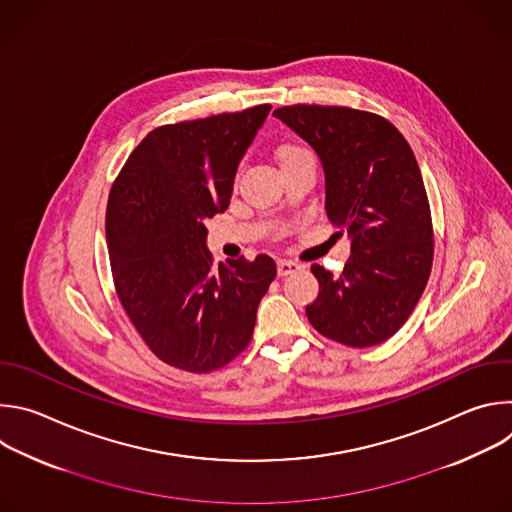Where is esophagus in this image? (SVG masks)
Here are the masks:
<instances>
[{
    "label": "esophagus",
    "instance_id": "esophagus-1",
    "mask_svg": "<svg viewBox=\"0 0 512 512\" xmlns=\"http://www.w3.org/2000/svg\"><path fill=\"white\" fill-rule=\"evenodd\" d=\"M302 265L300 263H296V261H291V259H281V261H277V275L279 277H285V275H289V273H294V271H298Z\"/></svg>",
    "mask_w": 512,
    "mask_h": 512
}]
</instances>
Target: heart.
Masks as SVG:
<instances>
[{
    "label": "heart",
    "mask_w": 512,
    "mask_h": 512,
    "mask_svg": "<svg viewBox=\"0 0 512 512\" xmlns=\"http://www.w3.org/2000/svg\"><path fill=\"white\" fill-rule=\"evenodd\" d=\"M302 156H308V152L298 148V145H283V148H279V152H277L279 164H285L289 160H296V158H302Z\"/></svg>",
    "instance_id": "obj_1"
}]
</instances>
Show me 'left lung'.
I'll return each instance as SVG.
<instances>
[{"label":"left lung","mask_w":512,"mask_h":512,"mask_svg":"<svg viewBox=\"0 0 512 512\" xmlns=\"http://www.w3.org/2000/svg\"><path fill=\"white\" fill-rule=\"evenodd\" d=\"M273 115L318 154L326 214L338 235L350 237L340 275L312 265L320 294L306 316L334 342L381 344L411 316L433 261L431 212L413 150L393 123L369 111L291 105Z\"/></svg>","instance_id":"8db88e82"}]
</instances>
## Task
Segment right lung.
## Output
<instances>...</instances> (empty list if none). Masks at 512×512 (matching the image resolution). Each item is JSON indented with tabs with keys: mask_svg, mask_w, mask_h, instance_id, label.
<instances>
[{
	"mask_svg": "<svg viewBox=\"0 0 512 512\" xmlns=\"http://www.w3.org/2000/svg\"><path fill=\"white\" fill-rule=\"evenodd\" d=\"M271 105L162 125L127 158L109 192L105 233L113 283L131 324L170 367L210 373L253 338L275 261H212L206 221L233 182Z\"/></svg>",
	"mask_w": 512,
	"mask_h": 512,
	"instance_id": "add662e5",
	"label": "right lung"
}]
</instances>
